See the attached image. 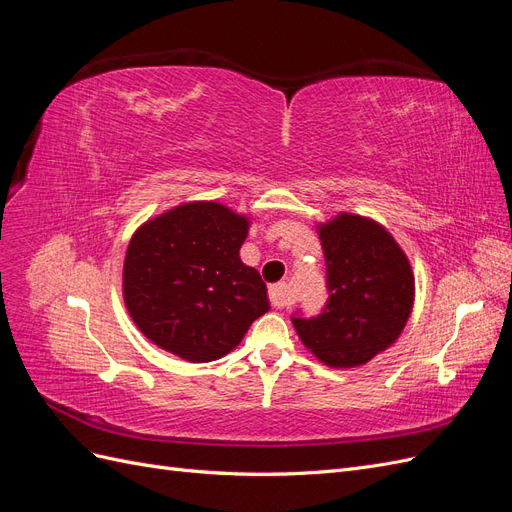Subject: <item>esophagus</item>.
Listing matches in <instances>:
<instances>
[{"mask_svg":"<svg viewBox=\"0 0 512 512\" xmlns=\"http://www.w3.org/2000/svg\"><path fill=\"white\" fill-rule=\"evenodd\" d=\"M269 299L273 303V307H288L292 303V297H290V288L288 284H273L269 288Z\"/></svg>","mask_w":512,"mask_h":512,"instance_id":"1","label":"esophagus"}]
</instances>
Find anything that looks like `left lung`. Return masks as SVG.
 I'll return each instance as SVG.
<instances>
[{
	"label": "left lung",
	"mask_w": 512,
	"mask_h": 512,
	"mask_svg": "<svg viewBox=\"0 0 512 512\" xmlns=\"http://www.w3.org/2000/svg\"><path fill=\"white\" fill-rule=\"evenodd\" d=\"M329 301L292 316L301 342L329 367H359L395 344L414 305L410 260L378 222L339 213L318 226Z\"/></svg>",
	"instance_id": "8db88e82"
}]
</instances>
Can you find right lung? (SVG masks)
<instances>
[{
    "label": "right lung",
    "instance_id": "1",
    "mask_svg": "<svg viewBox=\"0 0 512 512\" xmlns=\"http://www.w3.org/2000/svg\"><path fill=\"white\" fill-rule=\"evenodd\" d=\"M250 220L213 200L138 228L123 260V301L147 339L190 363L235 350L269 312L267 286L239 258Z\"/></svg>",
    "mask_w": 512,
    "mask_h": 512
}]
</instances>
